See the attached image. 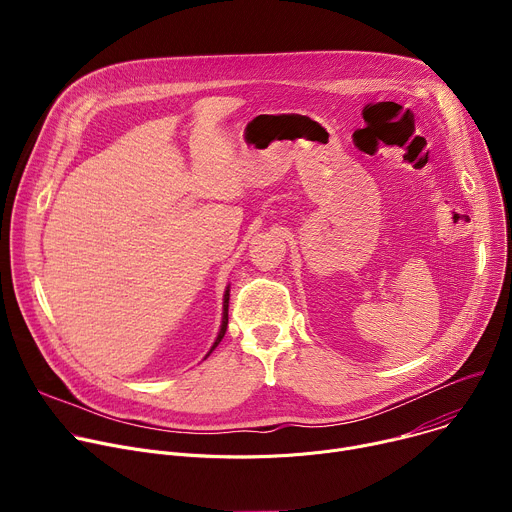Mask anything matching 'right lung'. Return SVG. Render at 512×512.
<instances>
[{
  "instance_id": "right-lung-1",
  "label": "right lung",
  "mask_w": 512,
  "mask_h": 512,
  "mask_svg": "<svg viewBox=\"0 0 512 512\" xmlns=\"http://www.w3.org/2000/svg\"><path fill=\"white\" fill-rule=\"evenodd\" d=\"M223 324H221V332H218V336H216V340H214V344H212V348H210V352L218 346V342L223 340V336H225V332H227V324H229V287H227V291H225V302H223ZM208 352V354H210ZM206 354V356H208Z\"/></svg>"
}]
</instances>
